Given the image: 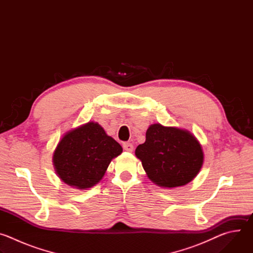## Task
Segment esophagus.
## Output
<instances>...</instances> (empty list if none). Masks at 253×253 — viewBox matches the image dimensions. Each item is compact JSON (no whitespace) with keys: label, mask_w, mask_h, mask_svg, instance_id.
I'll return each mask as SVG.
<instances>
[{"label":"esophagus","mask_w":253,"mask_h":253,"mask_svg":"<svg viewBox=\"0 0 253 253\" xmlns=\"http://www.w3.org/2000/svg\"><path fill=\"white\" fill-rule=\"evenodd\" d=\"M123 149H124L125 151H128V152H132V151H133V149H134L133 144H132V143H129V142H126V143H124V144H123Z\"/></svg>","instance_id":"1"}]
</instances>
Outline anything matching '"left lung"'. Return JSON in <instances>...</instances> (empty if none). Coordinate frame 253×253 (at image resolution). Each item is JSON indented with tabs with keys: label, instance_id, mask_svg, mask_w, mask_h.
<instances>
[{
	"label": "left lung",
	"instance_id": "8db88e82",
	"mask_svg": "<svg viewBox=\"0 0 253 253\" xmlns=\"http://www.w3.org/2000/svg\"><path fill=\"white\" fill-rule=\"evenodd\" d=\"M151 181L163 188L184 186L196 177L203 164L198 140L187 130L152 124L146 140L135 150Z\"/></svg>",
	"mask_w": 253,
	"mask_h": 253
}]
</instances>
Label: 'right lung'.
<instances>
[{
  "mask_svg": "<svg viewBox=\"0 0 253 253\" xmlns=\"http://www.w3.org/2000/svg\"><path fill=\"white\" fill-rule=\"evenodd\" d=\"M120 144L96 122L67 132L54 151L55 171L62 181L77 189L95 186L111 160L122 153Z\"/></svg>",
  "mask_w": 253,
  "mask_h": 253,
  "instance_id": "add662e5",
  "label": "right lung"
}]
</instances>
